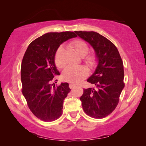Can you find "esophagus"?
Returning a JSON list of instances; mask_svg holds the SVG:
<instances>
[{"label":"esophagus","instance_id":"1","mask_svg":"<svg viewBox=\"0 0 146 146\" xmlns=\"http://www.w3.org/2000/svg\"><path fill=\"white\" fill-rule=\"evenodd\" d=\"M69 86H70V89H73L74 87H75V85L74 84H73V83H70V85H69Z\"/></svg>","mask_w":146,"mask_h":146}]
</instances>
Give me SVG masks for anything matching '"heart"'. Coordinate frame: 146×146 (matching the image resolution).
Segmentation results:
<instances>
[{"label": "heart", "instance_id": "obj_1", "mask_svg": "<svg viewBox=\"0 0 146 146\" xmlns=\"http://www.w3.org/2000/svg\"><path fill=\"white\" fill-rule=\"evenodd\" d=\"M70 47L78 56L83 57L87 55L89 51V47L85 42L81 40H75L70 44ZM64 48L59 47L55 56V62L58 68H62L65 66V62L62 58ZM86 63L93 66L95 64L96 58L94 56H90L86 58ZM88 75L87 69L84 66H69L66 69L62 74L64 80L71 83L77 84Z\"/></svg>", "mask_w": 146, "mask_h": 146}]
</instances>
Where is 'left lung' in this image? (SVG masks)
Returning <instances> with one entry per match:
<instances>
[{"mask_svg": "<svg viewBox=\"0 0 146 146\" xmlns=\"http://www.w3.org/2000/svg\"><path fill=\"white\" fill-rule=\"evenodd\" d=\"M94 49L97 66L87 81L95 86L84 90L80 100L90 117L102 118L118 105L124 88L123 66L118 49L111 42L95 31H75Z\"/></svg>", "mask_w": 146, "mask_h": 146, "instance_id": "left-lung-1", "label": "left lung"}]
</instances>
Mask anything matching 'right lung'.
Returning a JSON list of instances; mask_svg holds the SVG:
<instances>
[{
	"label": "right lung",
	"mask_w": 146,
	"mask_h": 146,
	"mask_svg": "<svg viewBox=\"0 0 146 146\" xmlns=\"http://www.w3.org/2000/svg\"><path fill=\"white\" fill-rule=\"evenodd\" d=\"M71 31L48 33L36 38L27 48L22 62V92L33 114L41 120L52 122L62 114L63 102L71 91L69 84L55 86L50 82L59 75L55 63L58 47L76 37Z\"/></svg>",
	"instance_id": "add662e5"
}]
</instances>
